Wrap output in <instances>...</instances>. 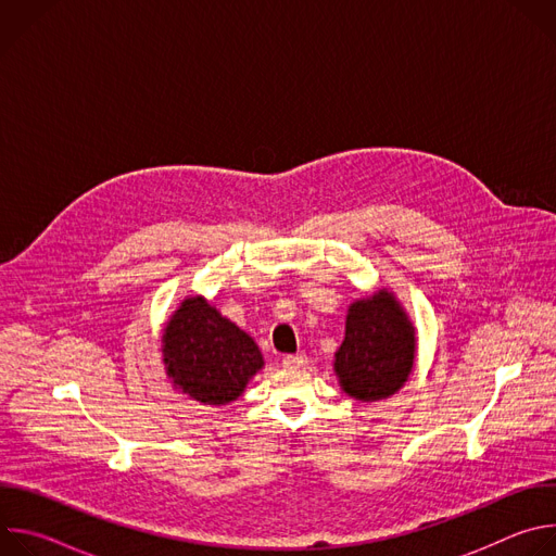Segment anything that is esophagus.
Instances as JSON below:
<instances>
[{
    "mask_svg": "<svg viewBox=\"0 0 556 556\" xmlns=\"http://www.w3.org/2000/svg\"><path fill=\"white\" fill-rule=\"evenodd\" d=\"M307 363L305 354H288L283 356V367H303Z\"/></svg>",
    "mask_w": 556,
    "mask_h": 556,
    "instance_id": "34e87169",
    "label": "esophagus"
}]
</instances>
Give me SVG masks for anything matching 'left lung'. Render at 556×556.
<instances>
[{
  "instance_id": "8db88e82",
  "label": "left lung",
  "mask_w": 556,
  "mask_h": 556,
  "mask_svg": "<svg viewBox=\"0 0 556 556\" xmlns=\"http://www.w3.org/2000/svg\"><path fill=\"white\" fill-rule=\"evenodd\" d=\"M414 352V326L393 294L380 290L350 305L345 339L334 354V369L348 395L374 403L407 382Z\"/></svg>"
}]
</instances>
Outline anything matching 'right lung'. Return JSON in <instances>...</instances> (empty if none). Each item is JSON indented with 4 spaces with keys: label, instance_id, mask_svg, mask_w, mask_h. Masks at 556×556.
Instances as JSON below:
<instances>
[{
    "label": "right lung",
    "instance_id": "right-lung-1",
    "mask_svg": "<svg viewBox=\"0 0 556 556\" xmlns=\"http://www.w3.org/2000/svg\"><path fill=\"white\" fill-rule=\"evenodd\" d=\"M163 356L174 384L204 405L235 401L264 365L255 341L202 296L185 299L172 316Z\"/></svg>",
    "mask_w": 556,
    "mask_h": 556
}]
</instances>
